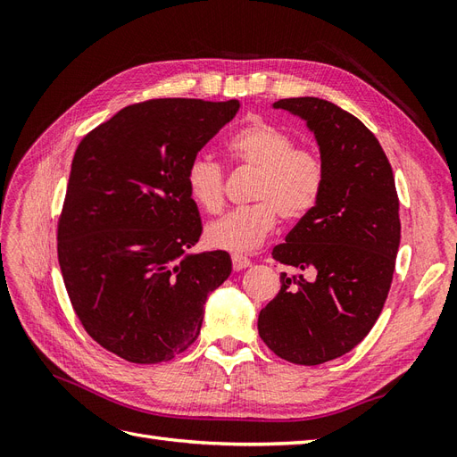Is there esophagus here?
Returning a JSON list of instances; mask_svg holds the SVG:
<instances>
[{
    "instance_id": "34e87169",
    "label": "esophagus",
    "mask_w": 457,
    "mask_h": 457,
    "mask_svg": "<svg viewBox=\"0 0 457 457\" xmlns=\"http://www.w3.org/2000/svg\"><path fill=\"white\" fill-rule=\"evenodd\" d=\"M247 267H252V261L250 259L242 257V255H232V269L234 270L240 272V270H244Z\"/></svg>"
}]
</instances>
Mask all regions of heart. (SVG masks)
Segmentation results:
<instances>
[{
  "label": "heart",
  "instance_id": "b5f03b06",
  "mask_svg": "<svg viewBox=\"0 0 457 457\" xmlns=\"http://www.w3.org/2000/svg\"><path fill=\"white\" fill-rule=\"evenodd\" d=\"M227 150L234 162L257 173L250 200L204 228L213 250L250 253L265 242L278 215L294 223L307 217L320 200L326 170L320 156L299 148L294 135L265 120H255L234 133ZM188 196L200 210L217 213L223 205V170L217 162L196 156L187 170Z\"/></svg>",
  "mask_w": 457,
  "mask_h": 457
}]
</instances>
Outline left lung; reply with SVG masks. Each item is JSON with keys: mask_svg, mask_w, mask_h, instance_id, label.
Returning a JSON list of instances; mask_svg holds the SVG:
<instances>
[{"mask_svg": "<svg viewBox=\"0 0 457 457\" xmlns=\"http://www.w3.org/2000/svg\"><path fill=\"white\" fill-rule=\"evenodd\" d=\"M272 108L305 121L326 181L314 210L274 247L272 257L299 274L282 272L257 329L284 361L316 366L353 351L381 314L400 244L398 196L391 163L361 120L318 96Z\"/></svg>", "mask_w": 457, "mask_h": 457, "instance_id": "1", "label": "left lung"}]
</instances>
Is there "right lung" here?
<instances>
[{
    "label": "right lung",
    "instance_id": "obj_1",
    "mask_svg": "<svg viewBox=\"0 0 457 457\" xmlns=\"http://www.w3.org/2000/svg\"><path fill=\"white\" fill-rule=\"evenodd\" d=\"M240 101L154 99L120 110L79 143L59 223V265L87 334L120 358L158 364L200 336L204 307L232 270L202 234L188 163Z\"/></svg>",
    "mask_w": 457,
    "mask_h": 457
}]
</instances>
